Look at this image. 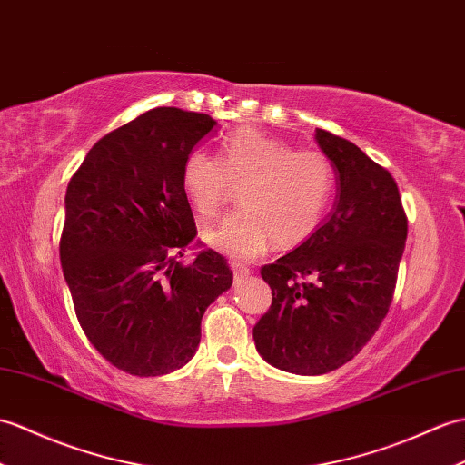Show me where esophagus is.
<instances>
[{
	"label": "esophagus",
	"mask_w": 465,
	"mask_h": 465,
	"mask_svg": "<svg viewBox=\"0 0 465 465\" xmlns=\"http://www.w3.org/2000/svg\"><path fill=\"white\" fill-rule=\"evenodd\" d=\"M232 269H233V279L235 282H242V279H245L247 275L252 273V269L250 267H245V265H242V263H232Z\"/></svg>",
	"instance_id": "esophagus-1"
}]
</instances>
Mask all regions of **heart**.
<instances>
[{"mask_svg": "<svg viewBox=\"0 0 465 465\" xmlns=\"http://www.w3.org/2000/svg\"><path fill=\"white\" fill-rule=\"evenodd\" d=\"M334 188L331 160L293 150L255 128L223 136L218 156L193 150L182 164V190L202 220H215L240 190L242 210L203 237L225 255L250 262L269 243H303L319 228Z\"/></svg>", "mask_w": 465, "mask_h": 465, "instance_id": "b5f03b06", "label": "heart"}]
</instances>
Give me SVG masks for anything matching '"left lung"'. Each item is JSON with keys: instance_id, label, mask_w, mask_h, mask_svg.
Wrapping results in <instances>:
<instances>
[{"instance_id": "8db88e82", "label": "left lung", "mask_w": 465, "mask_h": 465, "mask_svg": "<svg viewBox=\"0 0 465 465\" xmlns=\"http://www.w3.org/2000/svg\"><path fill=\"white\" fill-rule=\"evenodd\" d=\"M339 198L327 222L262 267L272 307L255 322L257 352L275 369L325 374L354 359L392 303L408 218L391 172L351 140L317 128Z\"/></svg>"}]
</instances>
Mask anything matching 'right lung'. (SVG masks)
<instances>
[{
  "label": "right lung",
  "mask_w": 465,
  "mask_h": 465,
  "mask_svg": "<svg viewBox=\"0 0 465 465\" xmlns=\"http://www.w3.org/2000/svg\"><path fill=\"white\" fill-rule=\"evenodd\" d=\"M208 114L158 106L103 136L69 180L59 255L86 339L118 371L160 376L196 352L203 311L228 291L225 257L200 247L182 164Z\"/></svg>",
  "instance_id": "1"
}]
</instances>
